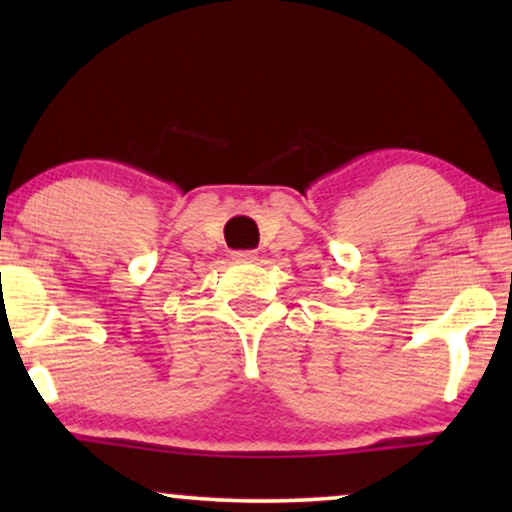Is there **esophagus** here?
Masks as SVG:
<instances>
[{
    "mask_svg": "<svg viewBox=\"0 0 512 512\" xmlns=\"http://www.w3.org/2000/svg\"><path fill=\"white\" fill-rule=\"evenodd\" d=\"M233 261L235 263H254L256 254L254 251H233Z\"/></svg>",
    "mask_w": 512,
    "mask_h": 512,
    "instance_id": "1",
    "label": "esophagus"
}]
</instances>
